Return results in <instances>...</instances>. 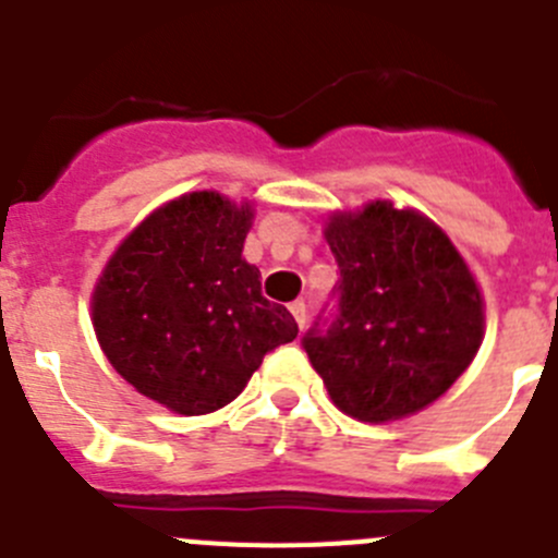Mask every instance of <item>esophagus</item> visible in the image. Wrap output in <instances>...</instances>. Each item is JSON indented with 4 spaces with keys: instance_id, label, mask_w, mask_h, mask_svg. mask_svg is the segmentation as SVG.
<instances>
[{
    "instance_id": "34e87169",
    "label": "esophagus",
    "mask_w": 558,
    "mask_h": 558,
    "mask_svg": "<svg viewBox=\"0 0 558 558\" xmlns=\"http://www.w3.org/2000/svg\"><path fill=\"white\" fill-rule=\"evenodd\" d=\"M289 311H291V316L296 319V325L305 327V322H308V308H305L303 300H294V303L289 305Z\"/></svg>"
}]
</instances>
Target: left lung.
Masks as SVG:
<instances>
[{"label": "left lung", "mask_w": 558, "mask_h": 558, "mask_svg": "<svg viewBox=\"0 0 558 558\" xmlns=\"http://www.w3.org/2000/svg\"><path fill=\"white\" fill-rule=\"evenodd\" d=\"M325 236L341 278L303 350L352 418L383 424L418 413L482 343L476 280L435 222L388 201L336 215Z\"/></svg>", "instance_id": "left-lung-1"}]
</instances>
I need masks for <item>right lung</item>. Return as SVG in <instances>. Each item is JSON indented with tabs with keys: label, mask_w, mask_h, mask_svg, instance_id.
Here are the masks:
<instances>
[{
	"label": "right lung",
	"mask_w": 558,
	"mask_h": 558,
	"mask_svg": "<svg viewBox=\"0 0 558 558\" xmlns=\"http://www.w3.org/2000/svg\"><path fill=\"white\" fill-rule=\"evenodd\" d=\"M250 220L253 208L217 192L179 197L114 250L93 294L114 372L181 415L226 408L264 355L300 332L242 258Z\"/></svg>",
	"instance_id": "right-lung-1"
}]
</instances>
